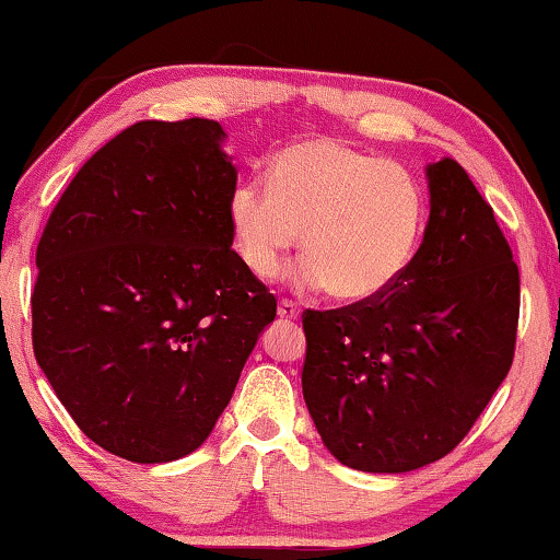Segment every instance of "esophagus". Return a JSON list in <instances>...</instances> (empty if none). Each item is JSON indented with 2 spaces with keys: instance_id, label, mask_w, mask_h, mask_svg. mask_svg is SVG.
<instances>
[{
  "instance_id": "esophagus-1",
  "label": "esophagus",
  "mask_w": 560,
  "mask_h": 560,
  "mask_svg": "<svg viewBox=\"0 0 560 560\" xmlns=\"http://www.w3.org/2000/svg\"><path fill=\"white\" fill-rule=\"evenodd\" d=\"M279 318H287V322H299V306L294 304V301H281Z\"/></svg>"
}]
</instances>
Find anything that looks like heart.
Returning <instances> with one entry per match:
<instances>
[{
    "instance_id": "b5f03b06",
    "label": "heart",
    "mask_w": 560,
    "mask_h": 560,
    "mask_svg": "<svg viewBox=\"0 0 560 560\" xmlns=\"http://www.w3.org/2000/svg\"><path fill=\"white\" fill-rule=\"evenodd\" d=\"M238 259L259 279H277L301 246L304 291H334L363 304L384 296L419 252L425 197L392 159L336 139H312L273 156L269 184L238 182L226 203Z\"/></svg>"
}]
</instances>
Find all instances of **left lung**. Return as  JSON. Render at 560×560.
I'll use <instances>...</instances> for the list:
<instances>
[{
	"instance_id": "obj_1",
	"label": "left lung",
	"mask_w": 560,
	"mask_h": 560,
	"mask_svg": "<svg viewBox=\"0 0 560 560\" xmlns=\"http://www.w3.org/2000/svg\"><path fill=\"white\" fill-rule=\"evenodd\" d=\"M431 214L384 296L306 312L304 401L324 446L366 474L454 451L501 386L518 326V266L493 209L451 156L425 166Z\"/></svg>"
}]
</instances>
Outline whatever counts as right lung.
I'll use <instances>...</instances> for the list:
<instances>
[{
    "instance_id": "add662e5",
    "label": "right lung",
    "mask_w": 560,
    "mask_h": 560,
    "mask_svg": "<svg viewBox=\"0 0 560 560\" xmlns=\"http://www.w3.org/2000/svg\"><path fill=\"white\" fill-rule=\"evenodd\" d=\"M224 141L211 119L124 129L79 168L37 246L34 357L79 429L135 464L209 439L277 316L232 252Z\"/></svg>"
}]
</instances>
